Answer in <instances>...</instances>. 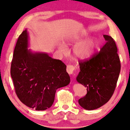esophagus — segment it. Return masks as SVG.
Here are the masks:
<instances>
[{
  "mask_svg": "<svg viewBox=\"0 0 130 130\" xmlns=\"http://www.w3.org/2000/svg\"><path fill=\"white\" fill-rule=\"evenodd\" d=\"M75 69V67H74V66L71 65H67V71L69 74H70V75L73 74V73L74 72Z\"/></svg>",
  "mask_w": 130,
  "mask_h": 130,
  "instance_id": "esophagus-1",
  "label": "esophagus"
}]
</instances>
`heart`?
Masks as SVG:
<instances>
[{"label":"heart","mask_w":130,"mask_h":130,"mask_svg":"<svg viewBox=\"0 0 130 130\" xmlns=\"http://www.w3.org/2000/svg\"><path fill=\"white\" fill-rule=\"evenodd\" d=\"M88 37L87 34H83L81 35L75 36L68 38L67 40V43L68 45L77 44L74 46L73 51L75 57L80 60H86L91 58L94 55L98 46V42L96 39L91 38L83 41ZM59 49L62 52H65L67 51V47L64 44H60Z\"/></svg>","instance_id":"heart-1"}]
</instances>
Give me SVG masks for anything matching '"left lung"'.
<instances>
[{"instance_id": "8db88e82", "label": "left lung", "mask_w": 130, "mask_h": 130, "mask_svg": "<svg viewBox=\"0 0 130 130\" xmlns=\"http://www.w3.org/2000/svg\"><path fill=\"white\" fill-rule=\"evenodd\" d=\"M104 38L107 42L100 52L79 63L76 81L87 88V94L78 103L87 110L97 109L109 101L120 75L121 63L116 42L110 36L104 35Z\"/></svg>"}]
</instances>
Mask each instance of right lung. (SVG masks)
<instances>
[{
  "label": "right lung",
  "instance_id": "obj_1",
  "mask_svg": "<svg viewBox=\"0 0 130 130\" xmlns=\"http://www.w3.org/2000/svg\"><path fill=\"white\" fill-rule=\"evenodd\" d=\"M27 29L20 35L14 47L10 74L16 94L25 105L38 111L49 108L56 90L70 83L67 66L46 52H33Z\"/></svg>",
  "mask_w": 130,
  "mask_h": 130
}]
</instances>
